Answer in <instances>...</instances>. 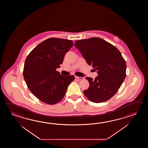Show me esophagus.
<instances>
[{"mask_svg": "<svg viewBox=\"0 0 148 148\" xmlns=\"http://www.w3.org/2000/svg\"><path fill=\"white\" fill-rule=\"evenodd\" d=\"M75 78L78 80H83L84 78L83 77H78V76H75Z\"/></svg>", "mask_w": 148, "mask_h": 148, "instance_id": "esophagus-1", "label": "esophagus"}]
</instances>
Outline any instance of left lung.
<instances>
[{
	"label": "left lung",
	"mask_w": 148,
	"mask_h": 148,
	"mask_svg": "<svg viewBox=\"0 0 148 148\" xmlns=\"http://www.w3.org/2000/svg\"><path fill=\"white\" fill-rule=\"evenodd\" d=\"M75 46L98 73L95 79L86 77L89 87L84 91L85 96L96 103L108 101L125 78L126 64L120 51L99 38L76 41Z\"/></svg>",
	"instance_id": "left-lung-1"
}]
</instances>
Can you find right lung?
Masks as SVG:
<instances>
[{
    "instance_id": "obj_1",
    "label": "right lung",
    "mask_w": 148,
    "mask_h": 148,
    "mask_svg": "<svg viewBox=\"0 0 148 148\" xmlns=\"http://www.w3.org/2000/svg\"><path fill=\"white\" fill-rule=\"evenodd\" d=\"M71 40L50 38L38 44L25 60L23 76L29 89L38 99L56 104L65 95L74 75H62L56 69L72 47Z\"/></svg>"
}]
</instances>
